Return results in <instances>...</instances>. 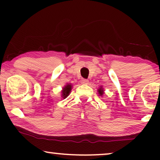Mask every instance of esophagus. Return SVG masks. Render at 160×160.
Masks as SVG:
<instances>
[{"instance_id": "esophagus-1", "label": "esophagus", "mask_w": 160, "mask_h": 160, "mask_svg": "<svg viewBox=\"0 0 160 160\" xmlns=\"http://www.w3.org/2000/svg\"><path fill=\"white\" fill-rule=\"evenodd\" d=\"M82 83L83 84H88L89 81L87 79H84V78H83V79L82 80Z\"/></svg>"}]
</instances>
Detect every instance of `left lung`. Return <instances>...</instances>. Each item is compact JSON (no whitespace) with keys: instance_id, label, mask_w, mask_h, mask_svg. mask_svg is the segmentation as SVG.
I'll return each instance as SVG.
<instances>
[{"instance_id":"obj_1","label":"left lung","mask_w":160,"mask_h":160,"mask_svg":"<svg viewBox=\"0 0 160 160\" xmlns=\"http://www.w3.org/2000/svg\"><path fill=\"white\" fill-rule=\"evenodd\" d=\"M98 92H99L100 95H102V94H103V89H102V88H100L99 89H98Z\"/></svg>"}]
</instances>
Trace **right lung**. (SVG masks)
I'll return each mask as SVG.
<instances>
[{
  "label": "right lung",
  "mask_w": 160,
  "mask_h": 160,
  "mask_svg": "<svg viewBox=\"0 0 160 160\" xmlns=\"http://www.w3.org/2000/svg\"><path fill=\"white\" fill-rule=\"evenodd\" d=\"M71 84H67L64 88H63V90L62 92V96L63 98H66L69 95V93L71 92Z\"/></svg>",
  "instance_id": "1"
}]
</instances>
